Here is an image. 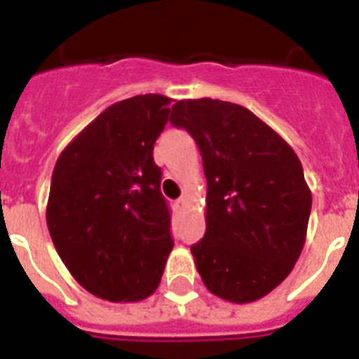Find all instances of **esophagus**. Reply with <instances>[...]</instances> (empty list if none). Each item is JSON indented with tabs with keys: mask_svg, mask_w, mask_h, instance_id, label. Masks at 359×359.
<instances>
[{
	"mask_svg": "<svg viewBox=\"0 0 359 359\" xmlns=\"http://www.w3.org/2000/svg\"><path fill=\"white\" fill-rule=\"evenodd\" d=\"M176 208H177V210H180V211L185 210V208H187V200H185V198L176 200Z\"/></svg>",
	"mask_w": 359,
	"mask_h": 359,
	"instance_id": "34e87169",
	"label": "esophagus"
}]
</instances>
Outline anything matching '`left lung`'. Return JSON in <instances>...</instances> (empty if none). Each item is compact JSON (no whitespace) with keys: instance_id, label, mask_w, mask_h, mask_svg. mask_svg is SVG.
<instances>
[{"instance_id":"1","label":"left lung","mask_w":359,"mask_h":359,"mask_svg":"<svg viewBox=\"0 0 359 359\" xmlns=\"http://www.w3.org/2000/svg\"><path fill=\"white\" fill-rule=\"evenodd\" d=\"M170 121L198 144L205 234L191 247L202 283L232 304L268 296L292 271L305 245L311 189L298 155L241 104L183 99Z\"/></svg>"}]
</instances>
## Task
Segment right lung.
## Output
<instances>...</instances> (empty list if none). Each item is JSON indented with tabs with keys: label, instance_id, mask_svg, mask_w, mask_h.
<instances>
[{
	"label": "right lung",
	"instance_id": "right-lung-1",
	"mask_svg": "<svg viewBox=\"0 0 359 359\" xmlns=\"http://www.w3.org/2000/svg\"><path fill=\"white\" fill-rule=\"evenodd\" d=\"M170 102L157 93L114 102L55 161L50 238L76 283L107 302L151 296L174 247L154 161Z\"/></svg>",
	"mask_w": 359,
	"mask_h": 359
}]
</instances>
